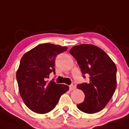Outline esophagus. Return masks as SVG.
I'll return each instance as SVG.
<instances>
[{"label":"esophagus","mask_w":129,"mask_h":129,"mask_svg":"<svg viewBox=\"0 0 129 129\" xmlns=\"http://www.w3.org/2000/svg\"><path fill=\"white\" fill-rule=\"evenodd\" d=\"M76 89V84L75 83H73L72 85L70 86V90H73Z\"/></svg>","instance_id":"obj_1"}]
</instances>
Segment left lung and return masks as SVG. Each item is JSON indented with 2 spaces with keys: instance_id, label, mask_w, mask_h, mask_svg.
Wrapping results in <instances>:
<instances>
[{
  "instance_id": "8db88e82",
  "label": "left lung",
  "mask_w": 129,
  "mask_h": 129,
  "mask_svg": "<svg viewBox=\"0 0 129 129\" xmlns=\"http://www.w3.org/2000/svg\"><path fill=\"white\" fill-rule=\"evenodd\" d=\"M70 53L77 60L82 74L90 76L89 82L77 85L85 94L84 101L77 105V108L89 114L100 111L108 103L116 89L115 62L103 50L92 44L76 45Z\"/></svg>"
}]
</instances>
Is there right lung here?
Segmentation results:
<instances>
[{
    "label": "right lung",
    "instance_id": "right-lung-1",
    "mask_svg": "<svg viewBox=\"0 0 129 129\" xmlns=\"http://www.w3.org/2000/svg\"><path fill=\"white\" fill-rule=\"evenodd\" d=\"M67 47L42 44L26 52L21 59L16 79L21 97L26 106L37 113L44 114L54 108L62 94L69 90L64 84L45 81L55 73V58Z\"/></svg>",
    "mask_w": 129,
    "mask_h": 129
}]
</instances>
